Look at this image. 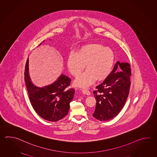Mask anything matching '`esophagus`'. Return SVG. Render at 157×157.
<instances>
[{"label": "esophagus", "mask_w": 157, "mask_h": 157, "mask_svg": "<svg viewBox=\"0 0 157 157\" xmlns=\"http://www.w3.org/2000/svg\"><path fill=\"white\" fill-rule=\"evenodd\" d=\"M80 90H82V91L83 92V93L85 94H86L87 95H90V91L88 90V89H80Z\"/></svg>", "instance_id": "1"}]
</instances>
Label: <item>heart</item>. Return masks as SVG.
<instances>
[{
  "instance_id": "obj_1",
  "label": "heart",
  "mask_w": 157,
  "mask_h": 157,
  "mask_svg": "<svg viewBox=\"0 0 157 157\" xmlns=\"http://www.w3.org/2000/svg\"><path fill=\"white\" fill-rule=\"evenodd\" d=\"M114 54L109 47L98 43L88 44L71 52L67 57V66L70 74L77 77L85 68L83 74L75 81L77 86L86 88L96 80L105 79L113 66Z\"/></svg>"
}]
</instances>
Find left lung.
<instances>
[{"mask_svg": "<svg viewBox=\"0 0 157 157\" xmlns=\"http://www.w3.org/2000/svg\"><path fill=\"white\" fill-rule=\"evenodd\" d=\"M131 76L130 64L117 62L111 73L93 92L97 100L94 118L107 121L118 114L128 96Z\"/></svg>", "mask_w": 157, "mask_h": 157, "instance_id": "obj_1", "label": "left lung"}]
</instances>
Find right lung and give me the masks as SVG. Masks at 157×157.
Listing matches in <instances>:
<instances>
[{
	"mask_svg": "<svg viewBox=\"0 0 157 157\" xmlns=\"http://www.w3.org/2000/svg\"><path fill=\"white\" fill-rule=\"evenodd\" d=\"M25 81L31 104L40 117L48 121L56 122L67 115L75 93V89L68 88L70 85V78L61 74L49 85L43 87L35 86L29 76L28 59L25 69Z\"/></svg>",
	"mask_w": 157,
	"mask_h": 157,
	"instance_id": "1",
	"label": "right lung"
}]
</instances>
